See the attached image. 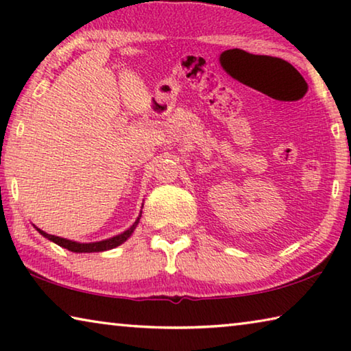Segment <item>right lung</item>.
Returning a JSON list of instances; mask_svg holds the SVG:
<instances>
[{
  "label": "right lung",
  "mask_w": 351,
  "mask_h": 351,
  "mask_svg": "<svg viewBox=\"0 0 351 351\" xmlns=\"http://www.w3.org/2000/svg\"><path fill=\"white\" fill-rule=\"evenodd\" d=\"M138 223H139V218L136 219L134 224L130 229H127L125 232L119 234L116 237H111V239H108V240H102V241H96V243H77V241H71V240H66V239H62V237H56V235L46 234L41 229H38V228H37V230H38L41 235L45 237V239L57 243L58 246L68 249V251H71V252H102V251H108V249H114L119 245H122L123 241H127L130 239V235L133 234V230L136 229V226H138Z\"/></svg>",
  "instance_id": "add662e5"
}]
</instances>
